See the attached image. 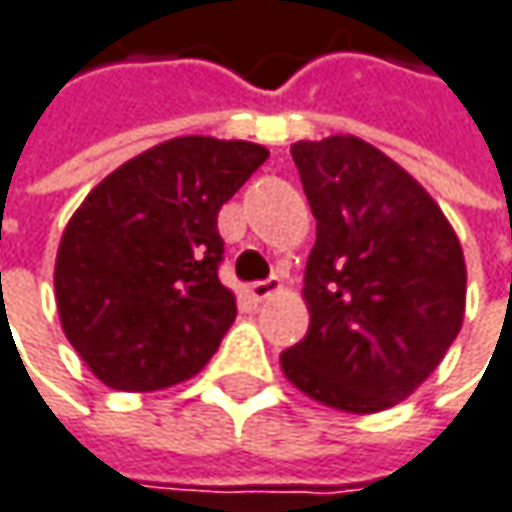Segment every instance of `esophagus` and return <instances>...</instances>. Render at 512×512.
Here are the masks:
<instances>
[{
    "label": "esophagus",
    "mask_w": 512,
    "mask_h": 512,
    "mask_svg": "<svg viewBox=\"0 0 512 512\" xmlns=\"http://www.w3.org/2000/svg\"><path fill=\"white\" fill-rule=\"evenodd\" d=\"M283 289V283H280V278H269V280H255V283H249L246 286V295L252 300H266L269 295H275V292H280Z\"/></svg>",
    "instance_id": "34e87169"
}]
</instances>
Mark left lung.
Segmentation results:
<instances>
[{
    "label": "left lung",
    "instance_id": "8db88e82",
    "mask_svg": "<svg viewBox=\"0 0 512 512\" xmlns=\"http://www.w3.org/2000/svg\"><path fill=\"white\" fill-rule=\"evenodd\" d=\"M318 237L306 260V338L280 355L289 384L369 415L421 387L464 321L467 266L450 220L384 151L352 134L292 145Z\"/></svg>",
    "mask_w": 512,
    "mask_h": 512
}]
</instances>
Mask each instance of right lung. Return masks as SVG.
I'll use <instances>...</instances> for the list:
<instances>
[{"label": "right lung", "mask_w": 512, "mask_h": 512, "mask_svg": "<svg viewBox=\"0 0 512 512\" xmlns=\"http://www.w3.org/2000/svg\"><path fill=\"white\" fill-rule=\"evenodd\" d=\"M266 157L246 140L174 137L82 200L56 252V309L105 387L166 389L212 361L237 315L217 278V214Z\"/></svg>", "instance_id": "add662e5"}]
</instances>
